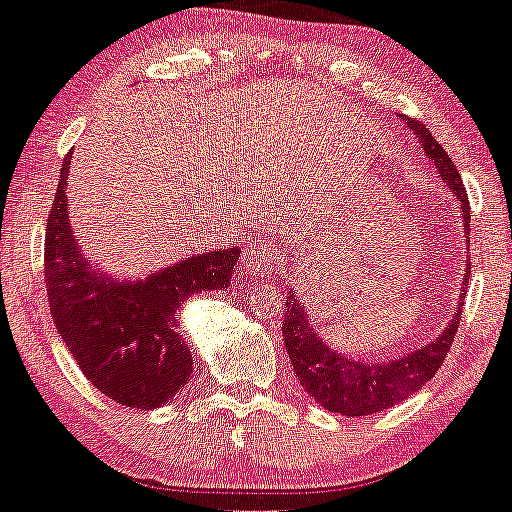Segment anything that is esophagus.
I'll return each instance as SVG.
<instances>
[{
	"instance_id": "34e87169",
	"label": "esophagus",
	"mask_w": 512,
	"mask_h": 512,
	"mask_svg": "<svg viewBox=\"0 0 512 512\" xmlns=\"http://www.w3.org/2000/svg\"><path fill=\"white\" fill-rule=\"evenodd\" d=\"M273 261H276V246L271 241L258 239L254 244H249V251L244 254V268L249 273H266L273 268Z\"/></svg>"
}]
</instances>
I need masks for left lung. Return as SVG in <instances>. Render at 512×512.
I'll use <instances>...</instances> for the list:
<instances>
[{
	"label": "left lung",
	"mask_w": 512,
	"mask_h": 512,
	"mask_svg": "<svg viewBox=\"0 0 512 512\" xmlns=\"http://www.w3.org/2000/svg\"><path fill=\"white\" fill-rule=\"evenodd\" d=\"M405 124L415 131L425 156L439 170V178L454 192L456 202H459L461 224H464V239L469 241L471 207L459 170H456L452 158L447 156V151L434 141L430 129H425V124L410 117H405ZM469 273L471 261L466 258V273L461 285L469 283ZM464 295V288H461V298ZM459 317L461 300L452 320L430 344L420 346V349L410 351L405 356H398V359L378 361V364L376 361H356L351 356L339 354V351H334L332 346L324 342L320 332L307 320V310L295 298V290H288L283 312V342L285 349H288L295 378L307 390V395L315 398V403H320L329 412H339V415L346 417H361L403 403L415 390H420L427 381H432V376L442 366V361L447 359L449 349H452L454 334L459 329Z\"/></svg>",
	"instance_id": "left-lung-1"
}]
</instances>
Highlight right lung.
I'll return each instance as SVG.
<instances>
[{
	"instance_id": "add662e5",
	"label": "right lung",
	"mask_w": 512,
	"mask_h": 512,
	"mask_svg": "<svg viewBox=\"0 0 512 512\" xmlns=\"http://www.w3.org/2000/svg\"><path fill=\"white\" fill-rule=\"evenodd\" d=\"M70 153L46 224V290L53 322L80 371L119 405L153 410L190 381L192 351L180 337V305L232 280L241 249L195 254L151 273L119 280L87 261L68 219Z\"/></svg>"
}]
</instances>
